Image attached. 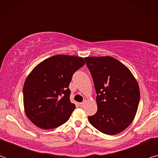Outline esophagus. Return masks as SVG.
Here are the masks:
<instances>
[{"label": "esophagus", "mask_w": 158, "mask_h": 158, "mask_svg": "<svg viewBox=\"0 0 158 158\" xmlns=\"http://www.w3.org/2000/svg\"><path fill=\"white\" fill-rule=\"evenodd\" d=\"M84 105H85V103H84V102H81V103H80V104H79L80 107H81V108L84 107Z\"/></svg>", "instance_id": "1"}]
</instances>
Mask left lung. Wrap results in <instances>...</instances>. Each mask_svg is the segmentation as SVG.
I'll list each match as a JSON object with an SVG mask.
<instances>
[{"instance_id":"8db88e82","label":"left lung","mask_w":158,"mask_h":158,"mask_svg":"<svg viewBox=\"0 0 158 158\" xmlns=\"http://www.w3.org/2000/svg\"><path fill=\"white\" fill-rule=\"evenodd\" d=\"M97 93L98 111L89 121L100 132L109 135L121 132L135 118L140 91L130 70L111 56L84 58Z\"/></svg>"}]
</instances>
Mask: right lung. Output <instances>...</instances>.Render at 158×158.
<instances>
[{
  "instance_id": "add662e5",
  "label": "right lung",
  "mask_w": 158,
  "mask_h": 158,
  "mask_svg": "<svg viewBox=\"0 0 158 158\" xmlns=\"http://www.w3.org/2000/svg\"><path fill=\"white\" fill-rule=\"evenodd\" d=\"M84 65L81 57L56 55L35 67L23 88L25 113L34 125L49 130L67 122L76 108L69 100V84Z\"/></svg>"
}]
</instances>
